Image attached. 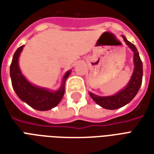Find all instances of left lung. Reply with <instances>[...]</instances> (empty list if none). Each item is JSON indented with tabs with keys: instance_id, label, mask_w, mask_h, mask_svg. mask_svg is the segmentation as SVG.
<instances>
[{
	"instance_id": "1",
	"label": "left lung",
	"mask_w": 154,
	"mask_h": 154,
	"mask_svg": "<svg viewBox=\"0 0 154 154\" xmlns=\"http://www.w3.org/2000/svg\"><path fill=\"white\" fill-rule=\"evenodd\" d=\"M122 38L125 44L129 46V48L134 53V68L130 80L125 88H123L115 95L107 96V97H100L95 94L89 92L91 97L94 100V101L99 105L102 108L107 110H116L121 107L125 106V105L129 103L134 98L139 88L142 84L143 78V63L142 61L139 57V52L137 51L136 47L129 41L127 38L122 35Z\"/></svg>"
}]
</instances>
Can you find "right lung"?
I'll return each mask as SVG.
<instances>
[{"instance_id": "add662e5", "label": "right lung", "mask_w": 154, "mask_h": 154, "mask_svg": "<svg viewBox=\"0 0 154 154\" xmlns=\"http://www.w3.org/2000/svg\"><path fill=\"white\" fill-rule=\"evenodd\" d=\"M25 45L15 51L10 67V75L12 87L19 98L29 106L37 110H48L57 106L63 97L65 92V82L69 77L71 70L64 74L61 87L57 91H51L45 87L35 86L29 82L22 74L19 66V57Z\"/></svg>"}]
</instances>
